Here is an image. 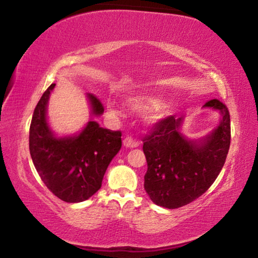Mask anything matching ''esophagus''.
Wrapping results in <instances>:
<instances>
[{
  "instance_id": "esophagus-1",
  "label": "esophagus",
  "mask_w": 258,
  "mask_h": 258,
  "mask_svg": "<svg viewBox=\"0 0 258 258\" xmlns=\"http://www.w3.org/2000/svg\"><path fill=\"white\" fill-rule=\"evenodd\" d=\"M123 143H124V146L127 147V148H137V147H139V145H140L139 141H137V140H134V139L130 138V137L125 138V139L123 140Z\"/></svg>"
}]
</instances>
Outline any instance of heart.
I'll use <instances>...</instances> for the list:
<instances>
[{
	"label": "heart",
	"instance_id": "heart-1",
	"mask_svg": "<svg viewBox=\"0 0 258 258\" xmlns=\"http://www.w3.org/2000/svg\"><path fill=\"white\" fill-rule=\"evenodd\" d=\"M128 104L131 108L135 111H145L147 109L150 108H156L157 106H160V100L152 98V97H148V95H143V94H135L132 95V97L128 98ZM108 110L113 116H121V112H123V108H121L120 104L117 101H111L108 102ZM167 116V111L164 107H160L159 108L156 109L154 113H151L150 116V121L151 123H156V121H159L165 117Z\"/></svg>",
	"mask_w": 258,
	"mask_h": 258
}]
</instances>
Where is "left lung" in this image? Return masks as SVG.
I'll list each match as a JSON object with an SVG mask.
<instances>
[{"label":"left lung","instance_id":"8db88e82","mask_svg":"<svg viewBox=\"0 0 258 258\" xmlns=\"http://www.w3.org/2000/svg\"><path fill=\"white\" fill-rule=\"evenodd\" d=\"M221 112L217 127L207 137L189 140L181 133L183 117H165L143 138L148 169L145 189L158 206L174 209L205 194L220 174L231 140L230 113L220 100L205 106Z\"/></svg>","mask_w":258,"mask_h":258}]
</instances>
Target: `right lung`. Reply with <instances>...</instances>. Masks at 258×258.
Segmentation results:
<instances>
[{
  "instance_id": "add662e5",
  "label": "right lung",
  "mask_w": 258,
  "mask_h": 258,
  "mask_svg": "<svg viewBox=\"0 0 258 258\" xmlns=\"http://www.w3.org/2000/svg\"><path fill=\"white\" fill-rule=\"evenodd\" d=\"M54 86L47 87L35 107L29 152L38 175L52 194L66 203H81L101 187L108 165L121 148V133L90 120L80 134L55 137L46 120L47 101ZM87 98L92 115H102L101 101L91 93Z\"/></svg>"
}]
</instances>
